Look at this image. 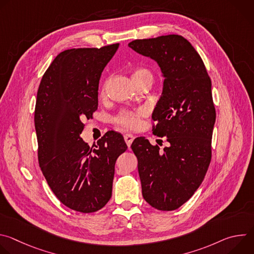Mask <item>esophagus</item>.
Here are the masks:
<instances>
[{
    "label": "esophagus",
    "instance_id": "34e87169",
    "mask_svg": "<svg viewBox=\"0 0 254 254\" xmlns=\"http://www.w3.org/2000/svg\"><path fill=\"white\" fill-rule=\"evenodd\" d=\"M133 139H134V136L131 133H126L125 134V140H126L127 144V147H130V144H131Z\"/></svg>",
    "mask_w": 254,
    "mask_h": 254
}]
</instances>
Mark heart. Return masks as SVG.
<instances>
[{
	"instance_id": "heart-1",
	"label": "heart",
	"mask_w": 254,
	"mask_h": 254,
	"mask_svg": "<svg viewBox=\"0 0 254 254\" xmlns=\"http://www.w3.org/2000/svg\"><path fill=\"white\" fill-rule=\"evenodd\" d=\"M152 72L143 67H138L132 70L131 78L134 83L142 80V79H152ZM104 90H102V94ZM147 115L146 110L138 108L136 111H122L116 118L115 123L124 128L127 129H136L141 125V118Z\"/></svg>"
}]
</instances>
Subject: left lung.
Segmentation results:
<instances>
[{
    "mask_svg": "<svg viewBox=\"0 0 254 254\" xmlns=\"http://www.w3.org/2000/svg\"><path fill=\"white\" fill-rule=\"evenodd\" d=\"M128 47L154 59L165 78L152 119L153 133L167 136L168 146L160 150L143 136L131 143L142 197L158 210H176L199 188L211 162V79L198 52L180 35L133 40Z\"/></svg>",
    "mask_w": 254,
    "mask_h": 254,
    "instance_id": "obj_1",
    "label": "left lung"
}]
</instances>
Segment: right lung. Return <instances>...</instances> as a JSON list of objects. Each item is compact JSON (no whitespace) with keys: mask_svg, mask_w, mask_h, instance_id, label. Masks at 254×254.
<instances>
[{"mask_svg":"<svg viewBox=\"0 0 254 254\" xmlns=\"http://www.w3.org/2000/svg\"><path fill=\"white\" fill-rule=\"evenodd\" d=\"M119 46L59 53L37 92L34 122L39 166L59 201L81 213L98 211L110 201L117 159L127 149L123 134L114 130L91 148L80 137L83 121L97 110L102 71Z\"/></svg>","mask_w":254,"mask_h":254,"instance_id":"1","label":"right lung"}]
</instances>
